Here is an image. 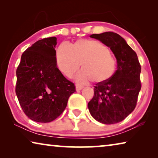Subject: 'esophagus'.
I'll return each instance as SVG.
<instances>
[{"label": "esophagus", "mask_w": 158, "mask_h": 158, "mask_svg": "<svg viewBox=\"0 0 158 158\" xmlns=\"http://www.w3.org/2000/svg\"><path fill=\"white\" fill-rule=\"evenodd\" d=\"M83 88H84V86H82V85H77L76 86V89L77 91H79V90H81Z\"/></svg>", "instance_id": "obj_1"}]
</instances>
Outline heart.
<instances>
[{"label": "heart", "mask_w": 158, "mask_h": 158, "mask_svg": "<svg viewBox=\"0 0 158 158\" xmlns=\"http://www.w3.org/2000/svg\"><path fill=\"white\" fill-rule=\"evenodd\" d=\"M58 66L63 74L73 77L82 64L77 81L102 84L111 79L116 70V60L108 47L92 40H79L73 47L64 42L56 52Z\"/></svg>", "instance_id": "obj_1"}]
</instances>
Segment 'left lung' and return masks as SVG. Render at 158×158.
Here are the masks:
<instances>
[{
    "label": "left lung",
    "instance_id": "8db88e82",
    "mask_svg": "<svg viewBox=\"0 0 158 158\" xmlns=\"http://www.w3.org/2000/svg\"><path fill=\"white\" fill-rule=\"evenodd\" d=\"M90 37L110 47L117 60V70L109 81L95 84L94 95L88 107L96 121L104 124L117 123L132 113L137 105L141 88V65L137 53L118 34L105 32Z\"/></svg>",
    "mask_w": 158,
    "mask_h": 158
}]
</instances>
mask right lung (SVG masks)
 Returning <instances> with one entry per match:
<instances>
[{
  "label": "right lung",
  "instance_id": "1",
  "mask_svg": "<svg viewBox=\"0 0 158 158\" xmlns=\"http://www.w3.org/2000/svg\"><path fill=\"white\" fill-rule=\"evenodd\" d=\"M56 37L44 38L23 53L15 91L24 114L39 123L55 120L66 108L75 85L57 68Z\"/></svg>",
  "mask_w": 158,
  "mask_h": 158
}]
</instances>
